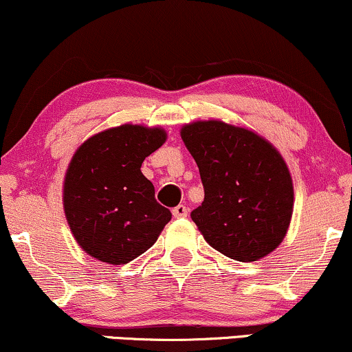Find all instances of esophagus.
Instances as JSON below:
<instances>
[{"mask_svg":"<svg viewBox=\"0 0 352 352\" xmlns=\"http://www.w3.org/2000/svg\"><path fill=\"white\" fill-rule=\"evenodd\" d=\"M190 209L185 206V204H179V206H175L172 209V214L173 217H185L186 214H188Z\"/></svg>","mask_w":352,"mask_h":352,"instance_id":"esophagus-1","label":"esophagus"}]
</instances>
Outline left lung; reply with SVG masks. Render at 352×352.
Instances as JSON below:
<instances>
[{
  "label": "left lung",
  "mask_w": 352,
  "mask_h": 352,
  "mask_svg": "<svg viewBox=\"0 0 352 352\" xmlns=\"http://www.w3.org/2000/svg\"><path fill=\"white\" fill-rule=\"evenodd\" d=\"M197 161L204 199L191 219L206 242L237 261H256L287 232L294 204L281 154L255 133L217 120L182 128Z\"/></svg>",
  "instance_id": "1"
}]
</instances>
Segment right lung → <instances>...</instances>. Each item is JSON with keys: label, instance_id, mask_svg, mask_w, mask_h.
I'll use <instances>...</instances> for the list:
<instances>
[{"label": "right lung", "instance_id": "add662e5", "mask_svg": "<svg viewBox=\"0 0 352 352\" xmlns=\"http://www.w3.org/2000/svg\"><path fill=\"white\" fill-rule=\"evenodd\" d=\"M166 131L122 124L89 138L65 179V214L76 242L97 260L130 263L154 245L172 212L155 201L141 164L166 143Z\"/></svg>", "mask_w": 352, "mask_h": 352}]
</instances>
